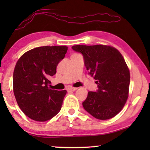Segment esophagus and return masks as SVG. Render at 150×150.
Listing matches in <instances>:
<instances>
[{
    "label": "esophagus",
    "mask_w": 150,
    "mask_h": 150,
    "mask_svg": "<svg viewBox=\"0 0 150 150\" xmlns=\"http://www.w3.org/2000/svg\"><path fill=\"white\" fill-rule=\"evenodd\" d=\"M77 89H78V88H76V87H69V88H68V89H67V91H74Z\"/></svg>",
    "instance_id": "obj_1"
}]
</instances>
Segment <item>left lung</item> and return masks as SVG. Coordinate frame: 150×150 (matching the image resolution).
<instances>
[{
	"label": "left lung",
	"instance_id": "1",
	"mask_svg": "<svg viewBox=\"0 0 150 150\" xmlns=\"http://www.w3.org/2000/svg\"><path fill=\"white\" fill-rule=\"evenodd\" d=\"M83 54L89 74L96 80V91H89L83 102L86 111L98 120L113 117L128 97L130 71L124 57L113 47L76 45L71 47Z\"/></svg>",
	"mask_w": 150,
	"mask_h": 150
}]
</instances>
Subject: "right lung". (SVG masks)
Masks as SVG:
<instances>
[{"instance_id":"1","label":"right lung","mask_w":150,"mask_h":150,"mask_svg":"<svg viewBox=\"0 0 150 150\" xmlns=\"http://www.w3.org/2000/svg\"><path fill=\"white\" fill-rule=\"evenodd\" d=\"M67 47L42 46L24 53L13 71V93L22 111L38 122H46L60 111L66 90L50 89V78L56 74Z\"/></svg>"}]
</instances>
